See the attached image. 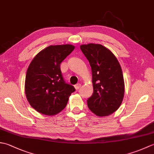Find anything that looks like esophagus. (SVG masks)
Instances as JSON below:
<instances>
[{"label":"esophagus","instance_id":"1","mask_svg":"<svg viewBox=\"0 0 154 154\" xmlns=\"http://www.w3.org/2000/svg\"><path fill=\"white\" fill-rule=\"evenodd\" d=\"M81 85L80 83H77V84H76V85H75V89H76L77 90H78V89H79V88L81 87Z\"/></svg>","mask_w":154,"mask_h":154}]
</instances>
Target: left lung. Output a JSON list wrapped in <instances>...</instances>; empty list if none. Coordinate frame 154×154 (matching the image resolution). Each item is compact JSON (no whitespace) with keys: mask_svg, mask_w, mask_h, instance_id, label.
Returning <instances> with one entry per match:
<instances>
[{"mask_svg":"<svg viewBox=\"0 0 154 154\" xmlns=\"http://www.w3.org/2000/svg\"><path fill=\"white\" fill-rule=\"evenodd\" d=\"M80 48L92 71L93 93L87 99L88 107L97 116L109 115L119 109L124 98V77L119 62L100 44L82 45Z\"/></svg>","mask_w":154,"mask_h":154,"instance_id":"8db88e82","label":"left lung"}]
</instances>
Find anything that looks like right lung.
I'll list each match as a JSON object with an SVG mask.
<instances>
[{
  "label": "right lung",
  "mask_w": 154,
  "mask_h": 154,
  "mask_svg": "<svg viewBox=\"0 0 154 154\" xmlns=\"http://www.w3.org/2000/svg\"><path fill=\"white\" fill-rule=\"evenodd\" d=\"M73 45H50L38 53L28 68L25 93L32 108L45 115H54L66 106L75 87L65 83L60 64L73 51Z\"/></svg>",
  "instance_id": "right-lung-1"
}]
</instances>
